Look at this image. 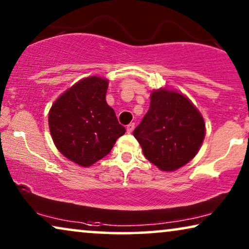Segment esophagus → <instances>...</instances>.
Returning <instances> with one entry per match:
<instances>
[{
  "label": "esophagus",
  "instance_id": "1",
  "mask_svg": "<svg viewBox=\"0 0 249 249\" xmlns=\"http://www.w3.org/2000/svg\"><path fill=\"white\" fill-rule=\"evenodd\" d=\"M134 129H135V124H129L127 125V132H128V134H131V132L134 131Z\"/></svg>",
  "mask_w": 249,
  "mask_h": 249
}]
</instances>
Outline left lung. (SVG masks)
<instances>
[{
	"mask_svg": "<svg viewBox=\"0 0 249 249\" xmlns=\"http://www.w3.org/2000/svg\"><path fill=\"white\" fill-rule=\"evenodd\" d=\"M205 122L188 97L161 87L134 136L149 162L165 172L176 171L195 158L205 137Z\"/></svg>",
	"mask_w": 249,
	"mask_h": 249,
	"instance_id": "obj_1",
	"label": "left lung"
}]
</instances>
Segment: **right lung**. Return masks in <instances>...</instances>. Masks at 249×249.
Here are the masks:
<instances>
[{"mask_svg": "<svg viewBox=\"0 0 249 249\" xmlns=\"http://www.w3.org/2000/svg\"><path fill=\"white\" fill-rule=\"evenodd\" d=\"M107 87L105 78H84L60 95L50 108L54 145L68 160L84 168L107 156L125 132L105 100Z\"/></svg>", "mask_w": 249, "mask_h": 249, "instance_id": "add662e5", "label": "right lung"}]
</instances>
